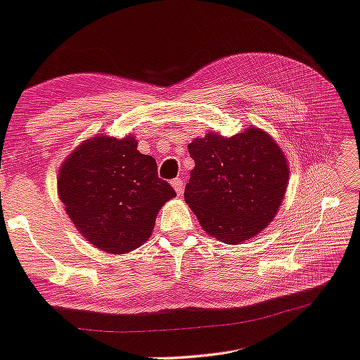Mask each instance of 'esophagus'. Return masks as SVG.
<instances>
[{"instance_id": "34e87169", "label": "esophagus", "mask_w": 360, "mask_h": 360, "mask_svg": "<svg viewBox=\"0 0 360 360\" xmlns=\"http://www.w3.org/2000/svg\"><path fill=\"white\" fill-rule=\"evenodd\" d=\"M172 186L178 195H182V192H184V179L182 178H174L172 181Z\"/></svg>"}]
</instances>
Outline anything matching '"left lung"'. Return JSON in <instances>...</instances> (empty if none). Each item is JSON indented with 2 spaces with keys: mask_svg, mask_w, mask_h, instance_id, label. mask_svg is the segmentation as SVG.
<instances>
[{
  "mask_svg": "<svg viewBox=\"0 0 360 360\" xmlns=\"http://www.w3.org/2000/svg\"><path fill=\"white\" fill-rule=\"evenodd\" d=\"M195 160L184 198L211 236L240 244L277 214L288 184L282 149L259 129L230 139L207 134L188 145Z\"/></svg>",
  "mask_w": 360,
  "mask_h": 360,
  "instance_id": "1",
  "label": "left lung"
}]
</instances>
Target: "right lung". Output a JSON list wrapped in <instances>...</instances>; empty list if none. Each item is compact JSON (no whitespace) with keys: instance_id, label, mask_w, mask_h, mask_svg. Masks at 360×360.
<instances>
[{"instance_id":"right-lung-1","label":"right lung","mask_w":360,"mask_h":360,"mask_svg":"<svg viewBox=\"0 0 360 360\" xmlns=\"http://www.w3.org/2000/svg\"><path fill=\"white\" fill-rule=\"evenodd\" d=\"M132 136H94L61 167L60 198L78 231L108 253H127L151 236L159 209L176 197L154 158Z\"/></svg>"}]
</instances>
